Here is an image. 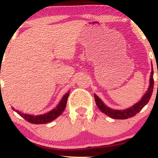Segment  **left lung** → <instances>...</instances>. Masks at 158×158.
Returning a JSON list of instances; mask_svg holds the SVG:
<instances>
[{
	"instance_id": "8db88e82",
	"label": "left lung",
	"mask_w": 158,
	"mask_h": 158,
	"mask_svg": "<svg viewBox=\"0 0 158 158\" xmlns=\"http://www.w3.org/2000/svg\"><path fill=\"white\" fill-rule=\"evenodd\" d=\"M153 69H152L151 72V77H150V84L148 89L147 90L145 95L143 96L140 101L136 103L134 106L131 107V108H128V109L119 110H112L110 108H108L106 106H105L104 103L102 101L97 97L96 94H94V99H95L96 104L98 108L101 111L103 112L105 114L108 115V117H111L113 119H126L130 117H134L137 113H139L143 108L146 106V104L149 101L150 98L152 97V92H153V88H154V79H153Z\"/></svg>"
}]
</instances>
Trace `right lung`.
Here are the masks:
<instances>
[{"mask_svg":"<svg viewBox=\"0 0 158 158\" xmlns=\"http://www.w3.org/2000/svg\"><path fill=\"white\" fill-rule=\"evenodd\" d=\"M68 96L69 93H67L64 97H63L61 102H59V106L56 107V108H54L53 110H52L51 111L48 112V113L45 114H43V115L32 116L27 114L21 113V112L18 111V110H16V112H17L21 117H22L23 119H26V120L28 121L29 123H32V124H45V123L51 122V121L55 119L56 118H57L58 117H59V116L62 114L65 107H66L67 100H68ZM12 109L14 110V108H12Z\"/></svg>","mask_w":158,"mask_h":158,"instance_id":"right-lung-1","label":"right lung"}]
</instances>
